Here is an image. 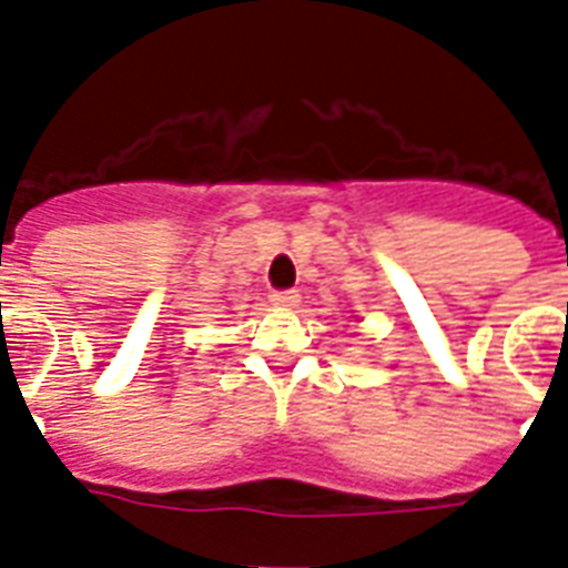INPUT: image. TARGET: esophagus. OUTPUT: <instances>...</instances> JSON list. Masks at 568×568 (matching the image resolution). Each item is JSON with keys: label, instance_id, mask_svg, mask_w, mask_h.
Instances as JSON below:
<instances>
[{"label": "esophagus", "instance_id": "obj_1", "mask_svg": "<svg viewBox=\"0 0 568 568\" xmlns=\"http://www.w3.org/2000/svg\"><path fill=\"white\" fill-rule=\"evenodd\" d=\"M272 305H281V307H293L298 305V293L296 290H275L270 296Z\"/></svg>", "mask_w": 568, "mask_h": 568}]
</instances>
